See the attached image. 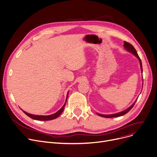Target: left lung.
<instances>
[{"label": "left lung", "instance_id": "1", "mask_svg": "<svg viewBox=\"0 0 157 157\" xmlns=\"http://www.w3.org/2000/svg\"><path fill=\"white\" fill-rule=\"evenodd\" d=\"M124 47L125 48V49H126L127 51L131 52V53H132L133 55H134L139 60H140V67H141V72H142V74H143V67H142V63H141V59L140 58V57L138 56V54L137 53L136 50V49L134 48V47L131 45L128 42H126V41H124ZM138 99V98H137ZM137 99L135 100V101L132 104V105L130 106L129 108H128L127 109H126L124 111H122L121 112H119V113H114V114H110V115H103V114H100V113H98L97 114L99 116H101V117H105V118H112V117H120V116H124V115H125L126 113H127L134 105V104L136 103V101Z\"/></svg>", "mask_w": 157, "mask_h": 157}]
</instances>
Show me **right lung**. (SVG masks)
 Listing matches in <instances>:
<instances>
[{"label": "right lung", "mask_w": 157, "mask_h": 157, "mask_svg": "<svg viewBox=\"0 0 157 157\" xmlns=\"http://www.w3.org/2000/svg\"><path fill=\"white\" fill-rule=\"evenodd\" d=\"M67 97H68V93L67 94V97H66V102L64 104V105L62 106V107L59 110H58L56 113H54V114H52V115H50V116H36V115H33V114H30V113H28V112L23 110V112L27 115V116L28 117H29L30 118L33 119H35V120H37V121H50V120H53V119H55L56 118H57L61 114V113L63 112L64 110V109L65 107V105H66V101H67Z\"/></svg>", "instance_id": "1"}]
</instances>
